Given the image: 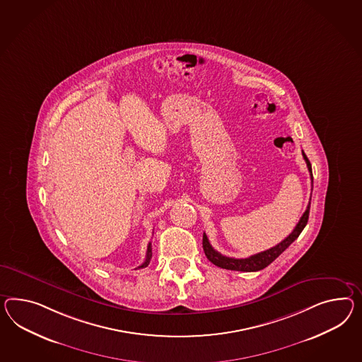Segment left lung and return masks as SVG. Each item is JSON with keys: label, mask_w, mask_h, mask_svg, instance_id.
<instances>
[{"label": "left lung", "mask_w": 362, "mask_h": 362, "mask_svg": "<svg viewBox=\"0 0 362 362\" xmlns=\"http://www.w3.org/2000/svg\"><path fill=\"white\" fill-rule=\"evenodd\" d=\"M303 158L306 161L307 168H308V172H310V176H311V182H314V177H313V169H311V164L308 161L305 152H302ZM310 206H311V198H310V202L307 206L306 211L302 215V218L299 219L296 228L293 230V232L288 235L286 239L279 243L276 247H272L270 250H264V252H259L256 253L253 256H250L247 259H233V257H227V256H223L222 253H219L218 250H214L210 244V241L207 239L206 233H204V250L206 257L209 259V261H211L214 265L219 267V268L228 269V270H239V272H257L261 269L267 268L269 264H272L274 259L279 257V255L284 252V250L288 248V245L293 243V241L297 239L298 236L300 235V232L303 231V228L306 227L307 222H308V215H310Z\"/></svg>", "instance_id": "8db88e82"}]
</instances>
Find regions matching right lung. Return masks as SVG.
Listing matches in <instances>:
<instances>
[{
    "label": "right lung",
    "instance_id": "1",
    "mask_svg": "<svg viewBox=\"0 0 362 362\" xmlns=\"http://www.w3.org/2000/svg\"><path fill=\"white\" fill-rule=\"evenodd\" d=\"M151 259H152V245H151V243H149L148 248H147V255H146V259H144V262L140 265L139 269L148 267L149 261H151Z\"/></svg>",
    "mask_w": 362,
    "mask_h": 362
}]
</instances>
